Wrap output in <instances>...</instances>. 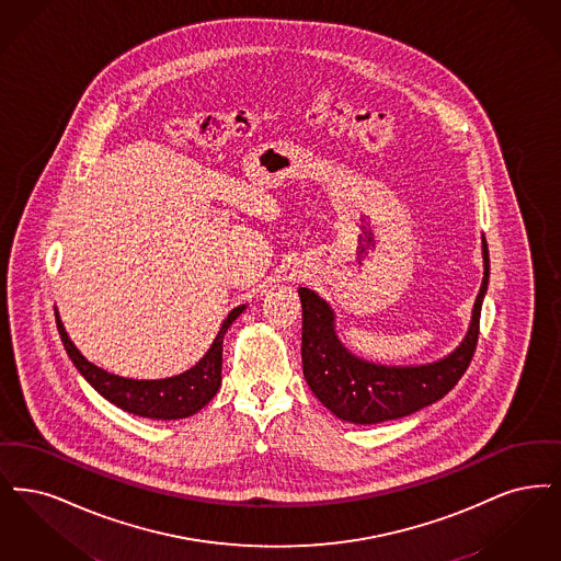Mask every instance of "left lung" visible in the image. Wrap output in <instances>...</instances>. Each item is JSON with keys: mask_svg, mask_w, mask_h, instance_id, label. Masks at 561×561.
Segmentation results:
<instances>
[{"mask_svg": "<svg viewBox=\"0 0 561 561\" xmlns=\"http://www.w3.org/2000/svg\"><path fill=\"white\" fill-rule=\"evenodd\" d=\"M482 253L484 278L473 304L469 331L453 354L432 365H373L350 354L337 340L329 304L301 287V365L318 400L343 421L368 425L416 413L453 390L471 363L480 335L482 301L490 278L486 239H482Z\"/></svg>", "mask_w": 561, "mask_h": 561, "instance_id": "1", "label": "left lung"}]
</instances>
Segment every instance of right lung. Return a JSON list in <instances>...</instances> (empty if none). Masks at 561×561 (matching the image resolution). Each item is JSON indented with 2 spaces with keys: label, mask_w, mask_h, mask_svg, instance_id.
I'll use <instances>...</instances> for the list:
<instances>
[{
  "label": "right lung",
  "mask_w": 561,
  "mask_h": 561,
  "mask_svg": "<svg viewBox=\"0 0 561 561\" xmlns=\"http://www.w3.org/2000/svg\"><path fill=\"white\" fill-rule=\"evenodd\" d=\"M243 310L244 306H239L228 314L219 327L218 337L214 340L207 354L191 370L170 379H154V381L125 379L98 368L96 365L88 363L85 356L69 340L58 312H56V327L69 358L100 396H104L108 402H113L115 407H119L127 413L171 421V419H184L198 413L218 393L219 383H221L224 335L228 327L243 314Z\"/></svg>",
  "instance_id": "add662e5"
}]
</instances>
